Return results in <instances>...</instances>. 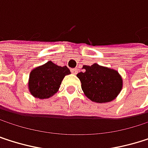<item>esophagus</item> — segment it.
<instances>
[{
    "mask_svg": "<svg viewBox=\"0 0 148 148\" xmlns=\"http://www.w3.org/2000/svg\"><path fill=\"white\" fill-rule=\"evenodd\" d=\"M77 71H78V70H77V68H75V69H71V72H72L73 74H75V75L77 73Z\"/></svg>",
    "mask_w": 148,
    "mask_h": 148,
    "instance_id": "34e87169",
    "label": "esophagus"
}]
</instances>
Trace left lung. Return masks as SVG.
Listing matches in <instances>:
<instances>
[{"label":"left lung","mask_w":148,"mask_h":148,"mask_svg":"<svg viewBox=\"0 0 148 148\" xmlns=\"http://www.w3.org/2000/svg\"><path fill=\"white\" fill-rule=\"evenodd\" d=\"M83 72L77 77L82 84L84 95L95 103L113 101L122 89V78L115 70L101 66L97 64L84 65Z\"/></svg>","instance_id":"left-lung-1"}]
</instances>
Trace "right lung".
I'll list each match as a JSON object with an SVG mask.
<instances>
[{
    "mask_svg": "<svg viewBox=\"0 0 148 148\" xmlns=\"http://www.w3.org/2000/svg\"><path fill=\"white\" fill-rule=\"evenodd\" d=\"M70 73L67 66H58L49 61L31 71L28 90L36 98H49L57 93L62 80Z\"/></svg>",
    "mask_w": 148,
    "mask_h": 148,
    "instance_id": "obj_1",
    "label": "right lung"
}]
</instances>
